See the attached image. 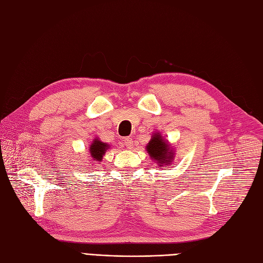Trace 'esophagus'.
Here are the masks:
<instances>
[{"mask_svg": "<svg viewBox=\"0 0 263 263\" xmlns=\"http://www.w3.org/2000/svg\"><path fill=\"white\" fill-rule=\"evenodd\" d=\"M124 144L128 149H133L134 148V141H133V138H130V137L124 138Z\"/></svg>", "mask_w": 263, "mask_h": 263, "instance_id": "esophagus-1", "label": "esophagus"}]
</instances>
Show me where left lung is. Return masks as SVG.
Wrapping results in <instances>:
<instances>
[{"label": "left lung", "instance_id": "8db88e82", "mask_svg": "<svg viewBox=\"0 0 263 263\" xmlns=\"http://www.w3.org/2000/svg\"><path fill=\"white\" fill-rule=\"evenodd\" d=\"M149 156L153 160L157 161L160 168L163 165L171 164L174 157L173 150L171 149L169 142L165 141L160 134H155L146 146Z\"/></svg>", "mask_w": 263, "mask_h": 263}]
</instances>
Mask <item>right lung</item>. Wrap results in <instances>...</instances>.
<instances>
[{"label": "right lung", "mask_w": 263, "mask_h": 263, "mask_svg": "<svg viewBox=\"0 0 263 263\" xmlns=\"http://www.w3.org/2000/svg\"><path fill=\"white\" fill-rule=\"evenodd\" d=\"M109 148V145L106 142H102L100 139L95 138L90 146V156L93 159V161H102L103 156L105 151Z\"/></svg>", "instance_id": "right-lung-1"}]
</instances>
